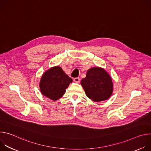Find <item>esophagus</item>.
I'll use <instances>...</instances> for the list:
<instances>
[{"mask_svg":"<svg viewBox=\"0 0 151 151\" xmlns=\"http://www.w3.org/2000/svg\"><path fill=\"white\" fill-rule=\"evenodd\" d=\"M73 81H74V82H75L76 83H79L80 82V79L79 78H75Z\"/></svg>","mask_w":151,"mask_h":151,"instance_id":"obj_1","label":"esophagus"}]
</instances>
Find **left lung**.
Masks as SVG:
<instances>
[{"label":"left lung","instance_id":"1","mask_svg":"<svg viewBox=\"0 0 151 151\" xmlns=\"http://www.w3.org/2000/svg\"><path fill=\"white\" fill-rule=\"evenodd\" d=\"M81 84L86 95L91 100L99 102L108 99L112 94L113 83L111 76L103 69H90Z\"/></svg>","mask_w":151,"mask_h":151}]
</instances>
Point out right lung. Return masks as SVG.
Returning <instances> with one entry per match:
<instances>
[{
  "instance_id": "1",
  "label": "right lung",
  "mask_w": 151,
  "mask_h": 151,
  "mask_svg": "<svg viewBox=\"0 0 151 151\" xmlns=\"http://www.w3.org/2000/svg\"><path fill=\"white\" fill-rule=\"evenodd\" d=\"M72 82V78L60 67L55 66L42 75L39 85L40 90L43 95L52 100H57L64 94L66 89Z\"/></svg>"
}]
</instances>
